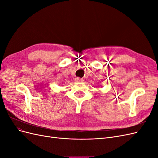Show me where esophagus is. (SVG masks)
<instances>
[{"label":"esophagus","instance_id":"esophagus-1","mask_svg":"<svg viewBox=\"0 0 158 158\" xmlns=\"http://www.w3.org/2000/svg\"><path fill=\"white\" fill-rule=\"evenodd\" d=\"M75 81L76 82H82L84 80L82 78H76Z\"/></svg>","mask_w":158,"mask_h":158}]
</instances>
